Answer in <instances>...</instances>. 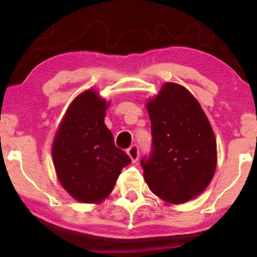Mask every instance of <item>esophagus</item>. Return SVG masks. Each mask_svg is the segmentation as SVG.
I'll use <instances>...</instances> for the list:
<instances>
[{"label":"esophagus","mask_w":257,"mask_h":257,"mask_svg":"<svg viewBox=\"0 0 257 257\" xmlns=\"http://www.w3.org/2000/svg\"><path fill=\"white\" fill-rule=\"evenodd\" d=\"M127 154H128V157L131 158L132 163H136V161L138 160V158H139V147L137 145H132L127 150Z\"/></svg>","instance_id":"34e87169"}]
</instances>
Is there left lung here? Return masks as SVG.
I'll return each mask as SVG.
<instances>
[{
  "instance_id": "obj_1",
  "label": "left lung",
  "mask_w": 257,
  "mask_h": 257,
  "mask_svg": "<svg viewBox=\"0 0 257 257\" xmlns=\"http://www.w3.org/2000/svg\"><path fill=\"white\" fill-rule=\"evenodd\" d=\"M152 151L140 164L151 191L184 203L205 191L216 168V140L199 101L184 86L166 83L146 105Z\"/></svg>"
}]
</instances>
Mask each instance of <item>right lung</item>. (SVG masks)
<instances>
[{
	"instance_id": "add662e5",
	"label": "right lung",
	"mask_w": 257,
	"mask_h": 257,
	"mask_svg": "<svg viewBox=\"0 0 257 257\" xmlns=\"http://www.w3.org/2000/svg\"><path fill=\"white\" fill-rule=\"evenodd\" d=\"M108 106L94 90L70 104L52 143V159L63 188L84 203L101 202L114 187L121 170L131 163L114 145L104 124Z\"/></svg>"
}]
</instances>
